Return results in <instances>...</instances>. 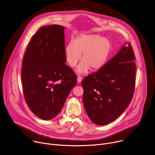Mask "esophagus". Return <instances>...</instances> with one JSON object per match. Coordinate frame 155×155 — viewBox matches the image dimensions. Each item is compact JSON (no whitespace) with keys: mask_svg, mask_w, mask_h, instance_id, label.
Segmentation results:
<instances>
[{"mask_svg":"<svg viewBox=\"0 0 155 155\" xmlns=\"http://www.w3.org/2000/svg\"><path fill=\"white\" fill-rule=\"evenodd\" d=\"M81 80H82V77H81V76L78 75V76L77 77V82H78V83H80V82L81 81Z\"/></svg>","mask_w":155,"mask_h":155,"instance_id":"obj_1","label":"esophagus"}]
</instances>
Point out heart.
I'll use <instances>...</instances> for the list:
<instances>
[{
    "mask_svg": "<svg viewBox=\"0 0 155 155\" xmlns=\"http://www.w3.org/2000/svg\"><path fill=\"white\" fill-rule=\"evenodd\" d=\"M111 50V43L99 35H83L74 41H71L65 48L66 61L71 67H75L81 59L77 72L100 70L106 63Z\"/></svg>",
    "mask_w": 155,
    "mask_h": 155,
    "instance_id": "1",
    "label": "heart"
}]
</instances>
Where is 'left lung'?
<instances>
[{
	"mask_svg": "<svg viewBox=\"0 0 155 155\" xmlns=\"http://www.w3.org/2000/svg\"><path fill=\"white\" fill-rule=\"evenodd\" d=\"M135 59L129 43L102 68L82 80L83 104L96 124L112 123L129 105L136 85Z\"/></svg>",
	"mask_w": 155,
	"mask_h": 155,
	"instance_id": "8db88e82",
	"label": "left lung"
}]
</instances>
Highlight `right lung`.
Here are the masks:
<instances>
[{"label":"right lung","mask_w":155,"mask_h":155,"mask_svg":"<svg viewBox=\"0 0 155 155\" xmlns=\"http://www.w3.org/2000/svg\"><path fill=\"white\" fill-rule=\"evenodd\" d=\"M64 27H41L32 36L22 62L24 97L31 112L49 120L60 112L77 75L66 65Z\"/></svg>","instance_id":"1"}]
</instances>
